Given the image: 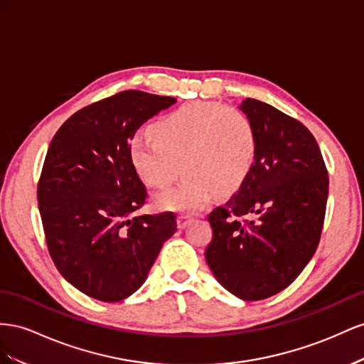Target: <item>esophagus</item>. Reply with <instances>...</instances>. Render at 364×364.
<instances>
[{
    "label": "esophagus",
    "instance_id": "1",
    "mask_svg": "<svg viewBox=\"0 0 364 364\" xmlns=\"http://www.w3.org/2000/svg\"><path fill=\"white\" fill-rule=\"evenodd\" d=\"M192 221H193V216L191 213H180L176 216V224H178V228H186Z\"/></svg>",
    "mask_w": 364,
    "mask_h": 364
}]
</instances>
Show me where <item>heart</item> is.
<instances>
[{
	"mask_svg": "<svg viewBox=\"0 0 364 364\" xmlns=\"http://www.w3.org/2000/svg\"><path fill=\"white\" fill-rule=\"evenodd\" d=\"M151 132L152 137L137 136L129 144L140 178L164 189L186 172L176 188L155 196L159 209L200 210L215 192L236 191L253 169L257 132L240 108L191 103L155 123Z\"/></svg>",
	"mask_w": 364,
	"mask_h": 364,
	"instance_id": "heart-1",
	"label": "heart"
}]
</instances>
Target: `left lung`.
<instances>
[{"label": "left lung", "mask_w": 364, "mask_h": 364, "mask_svg": "<svg viewBox=\"0 0 364 364\" xmlns=\"http://www.w3.org/2000/svg\"><path fill=\"white\" fill-rule=\"evenodd\" d=\"M240 108L257 132L256 160L240 191L207 216L213 237L205 261L227 291L262 300L293 284L314 256L329 178L304 123L256 99Z\"/></svg>", "instance_id": "obj_1"}]
</instances>
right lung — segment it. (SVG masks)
<instances>
[{
  "mask_svg": "<svg viewBox=\"0 0 364 364\" xmlns=\"http://www.w3.org/2000/svg\"><path fill=\"white\" fill-rule=\"evenodd\" d=\"M175 102L122 91L73 114L50 143L38 183L48 253L92 299L120 302L136 293L176 232L172 212L134 215L148 193L129 155L136 131Z\"/></svg>",
  "mask_w": 364,
  "mask_h": 364,
  "instance_id": "1",
  "label": "right lung"
}]
</instances>
